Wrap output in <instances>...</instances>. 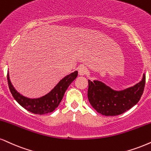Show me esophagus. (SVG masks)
Returning a JSON list of instances; mask_svg holds the SVG:
<instances>
[{
	"instance_id": "obj_1",
	"label": "esophagus",
	"mask_w": 151,
	"mask_h": 151,
	"mask_svg": "<svg viewBox=\"0 0 151 151\" xmlns=\"http://www.w3.org/2000/svg\"><path fill=\"white\" fill-rule=\"evenodd\" d=\"M87 72H88V70H87V68L84 66H81L78 68V73L80 76L86 75V74L87 73Z\"/></svg>"
}]
</instances>
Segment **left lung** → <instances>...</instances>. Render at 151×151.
<instances>
[{
  "label": "left lung",
  "instance_id": "8db88e82",
  "mask_svg": "<svg viewBox=\"0 0 151 151\" xmlns=\"http://www.w3.org/2000/svg\"><path fill=\"white\" fill-rule=\"evenodd\" d=\"M87 96L92 106L106 116L120 115L138 103L144 92L146 76L139 83L125 90L116 91L101 81L88 80Z\"/></svg>",
  "mask_w": 151,
  "mask_h": 151
}]
</instances>
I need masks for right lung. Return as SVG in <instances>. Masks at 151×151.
Instances as JSON below:
<instances>
[{"instance_id":"right-lung-1","label":"right lung","mask_w":151,"mask_h":151,"mask_svg":"<svg viewBox=\"0 0 151 151\" xmlns=\"http://www.w3.org/2000/svg\"><path fill=\"white\" fill-rule=\"evenodd\" d=\"M77 76V70L65 76L49 93L36 99H30L22 95L14 89L11 83L9 73H7V78L9 89L17 102L29 112L34 114L42 115L52 112L56 108L58 107L67 88Z\"/></svg>"}]
</instances>
